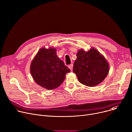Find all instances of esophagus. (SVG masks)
Here are the masks:
<instances>
[{
	"mask_svg": "<svg viewBox=\"0 0 132 132\" xmlns=\"http://www.w3.org/2000/svg\"><path fill=\"white\" fill-rule=\"evenodd\" d=\"M73 64H71L70 65H68V68H70L71 71H72V70H73Z\"/></svg>",
	"mask_w": 132,
	"mask_h": 132,
	"instance_id": "esophagus-1",
	"label": "esophagus"
}]
</instances>
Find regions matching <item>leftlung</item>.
Segmentation results:
<instances>
[{
	"instance_id": "8db88e82",
	"label": "left lung",
	"mask_w": 132,
	"mask_h": 132,
	"mask_svg": "<svg viewBox=\"0 0 132 132\" xmlns=\"http://www.w3.org/2000/svg\"><path fill=\"white\" fill-rule=\"evenodd\" d=\"M77 57L73 70L82 84L94 87L106 77L109 71L108 62L95 48H92L88 52L80 50Z\"/></svg>"
}]
</instances>
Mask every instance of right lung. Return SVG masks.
<instances>
[{"instance_id": "1", "label": "right lung", "mask_w": 132, "mask_h": 132, "mask_svg": "<svg viewBox=\"0 0 132 132\" xmlns=\"http://www.w3.org/2000/svg\"><path fill=\"white\" fill-rule=\"evenodd\" d=\"M32 77L40 86L48 90L58 87L71 70L65 65L53 47L41 48L30 65Z\"/></svg>"}]
</instances>
